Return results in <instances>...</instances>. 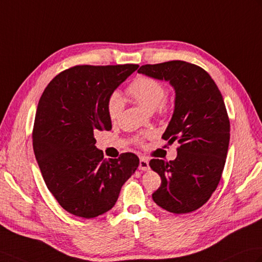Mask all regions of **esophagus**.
I'll list each match as a JSON object with an SVG mask.
<instances>
[{"label": "esophagus", "instance_id": "esophagus-1", "mask_svg": "<svg viewBox=\"0 0 262 262\" xmlns=\"http://www.w3.org/2000/svg\"><path fill=\"white\" fill-rule=\"evenodd\" d=\"M138 168L141 169V171H148V169H149L148 160L145 159V157H141V160H139Z\"/></svg>", "mask_w": 262, "mask_h": 262}]
</instances>
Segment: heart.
Wrapping results in <instances>:
<instances>
[{
	"instance_id": "heart-1",
	"label": "heart",
	"mask_w": 262,
	"mask_h": 262,
	"mask_svg": "<svg viewBox=\"0 0 262 262\" xmlns=\"http://www.w3.org/2000/svg\"><path fill=\"white\" fill-rule=\"evenodd\" d=\"M128 94L139 106L146 112L153 113L157 108L164 107V99L166 96L165 87L159 80L150 77H139L128 87ZM124 101L118 91L109 96L107 101L108 116L116 120L123 112Z\"/></svg>"
}]
</instances>
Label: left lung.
Masks as SVG:
<instances>
[{
  "label": "left lung",
  "instance_id": "1",
  "mask_svg": "<svg viewBox=\"0 0 262 262\" xmlns=\"http://www.w3.org/2000/svg\"><path fill=\"white\" fill-rule=\"evenodd\" d=\"M169 82L175 91L172 118L162 138L180 143L178 156L149 166L161 176L154 202L176 214L188 213L208 202L220 182L230 142V121L222 95L204 69L185 61L145 64L138 70Z\"/></svg>",
  "mask_w": 262,
  "mask_h": 262
}]
</instances>
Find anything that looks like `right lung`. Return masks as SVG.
I'll list each match as a JSON object with an SVG mask.
<instances>
[{
    "instance_id": "add662e5",
    "label": "right lung",
    "mask_w": 262,
    "mask_h": 262,
    "mask_svg": "<svg viewBox=\"0 0 262 262\" xmlns=\"http://www.w3.org/2000/svg\"><path fill=\"white\" fill-rule=\"evenodd\" d=\"M138 64L77 66L54 77L36 108L33 150L48 190L76 216L96 217L117 202L138 157L103 159L95 135L112 129L107 101Z\"/></svg>"
}]
</instances>
